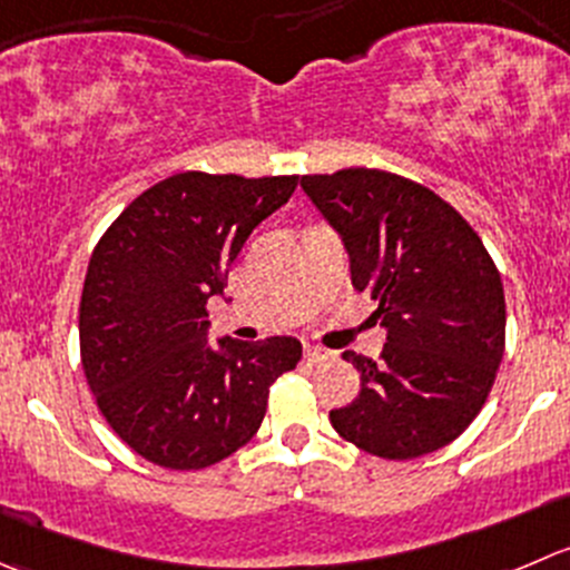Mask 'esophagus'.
<instances>
[{
    "label": "esophagus",
    "mask_w": 570,
    "mask_h": 570,
    "mask_svg": "<svg viewBox=\"0 0 570 570\" xmlns=\"http://www.w3.org/2000/svg\"><path fill=\"white\" fill-rule=\"evenodd\" d=\"M303 356H306V362L317 364V362H325L331 353L325 351V347H320V345H306V347H303Z\"/></svg>",
    "instance_id": "34e87169"
}]
</instances>
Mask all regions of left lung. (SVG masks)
<instances>
[{
    "instance_id": "8db88e82",
    "label": "left lung",
    "mask_w": 570,
    "mask_h": 570,
    "mask_svg": "<svg viewBox=\"0 0 570 570\" xmlns=\"http://www.w3.org/2000/svg\"><path fill=\"white\" fill-rule=\"evenodd\" d=\"M301 186L340 230L353 286L373 297L386 328L379 362L342 353L362 390L331 412V425L381 460L454 443L504 356V286L488 247L443 197L384 169L303 175Z\"/></svg>"
}]
</instances>
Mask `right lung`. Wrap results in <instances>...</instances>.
I'll use <instances>...</instances> for the list:
<instances>
[{
    "instance_id": "add662e5",
    "label": "right lung",
    "mask_w": 570,
    "mask_h": 570,
    "mask_svg": "<svg viewBox=\"0 0 570 570\" xmlns=\"http://www.w3.org/2000/svg\"><path fill=\"white\" fill-rule=\"evenodd\" d=\"M297 175L178 173L110 223L80 297L88 390L127 449L169 471H203L250 443L269 386L295 370L292 336L208 342V301L262 219L292 197Z\"/></svg>"
}]
</instances>
